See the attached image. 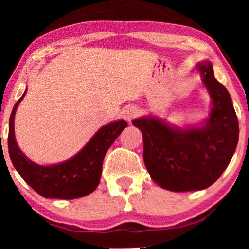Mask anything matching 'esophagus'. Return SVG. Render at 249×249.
<instances>
[{
    "label": "esophagus",
    "instance_id": "obj_1",
    "mask_svg": "<svg viewBox=\"0 0 249 249\" xmlns=\"http://www.w3.org/2000/svg\"><path fill=\"white\" fill-rule=\"evenodd\" d=\"M138 115V111L136 110L135 107H128L127 110H124V118L127 121H131L132 119L136 118Z\"/></svg>",
    "mask_w": 249,
    "mask_h": 249
}]
</instances>
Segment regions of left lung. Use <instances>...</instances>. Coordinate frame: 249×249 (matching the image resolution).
I'll return each mask as SVG.
<instances>
[{"mask_svg":"<svg viewBox=\"0 0 249 249\" xmlns=\"http://www.w3.org/2000/svg\"><path fill=\"white\" fill-rule=\"evenodd\" d=\"M197 68L213 101L205 127L172 129L152 117L132 121L142 134L144 162L152 179L177 193L213 185L230 163L239 136L229 91L215 79L210 62Z\"/></svg>","mask_w":249,"mask_h":249,"instance_id":"8db88e82","label":"left lung"}]
</instances>
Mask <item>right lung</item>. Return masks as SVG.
Wrapping results in <instances>:
<instances>
[{
    "mask_svg": "<svg viewBox=\"0 0 249 249\" xmlns=\"http://www.w3.org/2000/svg\"><path fill=\"white\" fill-rule=\"evenodd\" d=\"M25 94L13 107L9 121V154L17 171L36 193L45 198L73 199L93 193L100 183L104 156L127 127V122L119 120L104 125L72 159L60 164L42 166L30 161L16 142L15 114Z\"/></svg>",
    "mask_w": 249,
    "mask_h": 249,
    "instance_id": "right-lung-1",
    "label": "right lung"
}]
</instances>
